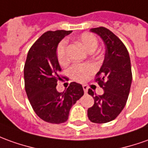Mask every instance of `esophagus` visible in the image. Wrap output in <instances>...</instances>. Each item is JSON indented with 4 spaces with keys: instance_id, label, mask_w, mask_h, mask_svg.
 Instances as JSON below:
<instances>
[{
    "instance_id": "obj_1",
    "label": "esophagus",
    "mask_w": 148,
    "mask_h": 148,
    "mask_svg": "<svg viewBox=\"0 0 148 148\" xmlns=\"http://www.w3.org/2000/svg\"><path fill=\"white\" fill-rule=\"evenodd\" d=\"M88 88V85H86V84H84V85H83V89H84V93H87Z\"/></svg>"
}]
</instances>
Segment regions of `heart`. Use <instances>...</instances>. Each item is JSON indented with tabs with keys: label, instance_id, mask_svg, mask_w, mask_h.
Returning a JSON list of instances; mask_svg holds the SVG:
<instances>
[{
	"label": "heart",
	"instance_id": "obj_1",
	"mask_svg": "<svg viewBox=\"0 0 148 148\" xmlns=\"http://www.w3.org/2000/svg\"><path fill=\"white\" fill-rule=\"evenodd\" d=\"M77 41L83 46L88 52L94 51L98 44L97 38L94 34L91 33H83L77 38ZM56 56L60 64L68 63V56L67 53V43L66 41H62L58 45L56 49ZM95 72V68L88 64H73L68 70L69 76L72 80L78 82H84Z\"/></svg>",
	"mask_w": 148,
	"mask_h": 148
}]
</instances>
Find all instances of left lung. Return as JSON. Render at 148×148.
Listing matches in <instances>:
<instances>
[{
    "label": "left lung",
    "mask_w": 148,
    "mask_h": 148,
    "mask_svg": "<svg viewBox=\"0 0 148 148\" xmlns=\"http://www.w3.org/2000/svg\"><path fill=\"white\" fill-rule=\"evenodd\" d=\"M90 30L103 39L106 55L95 77L104 93L97 95L88 89V93L93 97L94 105L88 108V117L92 123H109L119 116L127 104L132 81L130 56L124 43L109 29L100 26Z\"/></svg>",
    "instance_id": "1"
}]
</instances>
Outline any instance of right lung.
<instances>
[{"label":"right lung","instance_id":"1","mask_svg":"<svg viewBox=\"0 0 148 148\" xmlns=\"http://www.w3.org/2000/svg\"><path fill=\"white\" fill-rule=\"evenodd\" d=\"M72 30L47 31L42 34L29 50L24 66L25 89L35 114L53 124L65 123L71 107L84 95L82 85L71 82L63 92L57 82L64 76L56 56L59 42Z\"/></svg>","mask_w":148,"mask_h":148}]
</instances>
